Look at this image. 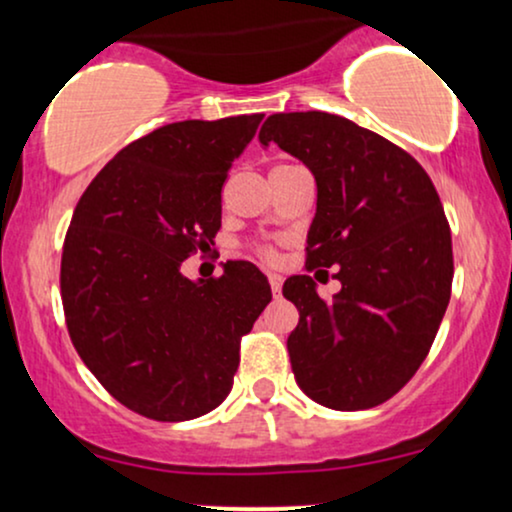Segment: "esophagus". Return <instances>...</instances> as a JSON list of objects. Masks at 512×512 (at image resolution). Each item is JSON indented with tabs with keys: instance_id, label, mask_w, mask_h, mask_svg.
Wrapping results in <instances>:
<instances>
[{
	"instance_id": "1",
	"label": "esophagus",
	"mask_w": 512,
	"mask_h": 512,
	"mask_svg": "<svg viewBox=\"0 0 512 512\" xmlns=\"http://www.w3.org/2000/svg\"><path fill=\"white\" fill-rule=\"evenodd\" d=\"M281 284H284V279H281L279 274H269V286H272L274 296H279L281 293Z\"/></svg>"
}]
</instances>
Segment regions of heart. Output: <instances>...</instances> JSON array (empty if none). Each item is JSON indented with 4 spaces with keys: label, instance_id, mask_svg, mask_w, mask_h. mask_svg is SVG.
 <instances>
[{
    "label": "heart",
    "instance_id": "heart-1",
    "mask_svg": "<svg viewBox=\"0 0 512 512\" xmlns=\"http://www.w3.org/2000/svg\"><path fill=\"white\" fill-rule=\"evenodd\" d=\"M257 255L264 257V260H274V250L267 248V245H260V248H257Z\"/></svg>",
    "mask_w": 512,
    "mask_h": 512
}]
</instances>
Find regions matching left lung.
Wrapping results in <instances>:
<instances>
[{"label":"left lung","mask_w":512,"mask_h":512,"mask_svg":"<svg viewBox=\"0 0 512 512\" xmlns=\"http://www.w3.org/2000/svg\"><path fill=\"white\" fill-rule=\"evenodd\" d=\"M301 158L317 182L305 267L342 281L322 298L313 276L286 279L296 305L289 334L298 385L322 407H378L414 378L450 303L452 238L421 163L346 117L269 115L260 144ZM315 274V276H317Z\"/></svg>","instance_id":"8db88e82"}]
</instances>
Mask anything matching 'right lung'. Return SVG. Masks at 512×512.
I'll return each instance as SVG.
<instances>
[{
  "label": "right lung",
  "mask_w": 512,
  "mask_h": 512,
  "mask_svg": "<svg viewBox=\"0 0 512 512\" xmlns=\"http://www.w3.org/2000/svg\"><path fill=\"white\" fill-rule=\"evenodd\" d=\"M262 117L158 127L105 163L74 209L60 269L69 337L98 383L146 419L219 407L240 339L272 301L250 262L199 281L180 272L214 245L223 182Z\"/></svg>",
  "instance_id": "obj_1"
}]
</instances>
